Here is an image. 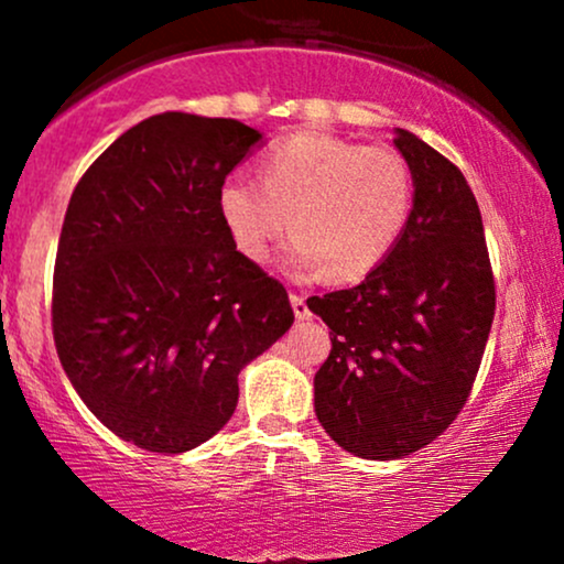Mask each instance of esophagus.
<instances>
[{"instance_id":"34e87169","label":"esophagus","mask_w":564,"mask_h":564,"mask_svg":"<svg viewBox=\"0 0 564 564\" xmlns=\"http://www.w3.org/2000/svg\"><path fill=\"white\" fill-rule=\"evenodd\" d=\"M291 307H294L296 321H310V318H313V313H310V307H307V300H304L302 294H291Z\"/></svg>"}]
</instances>
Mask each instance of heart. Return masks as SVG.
I'll list each match as a JSON object with an SVG mask.
<instances>
[{"label": "heart", "mask_w": 564, "mask_h": 564, "mask_svg": "<svg viewBox=\"0 0 564 564\" xmlns=\"http://www.w3.org/2000/svg\"><path fill=\"white\" fill-rule=\"evenodd\" d=\"M260 180L228 174L217 215L232 246L251 262L283 249L294 275L326 270L336 281L371 273L403 236L413 209V174L394 148L360 145L326 132H296L260 159Z\"/></svg>", "instance_id": "obj_1"}]
</instances>
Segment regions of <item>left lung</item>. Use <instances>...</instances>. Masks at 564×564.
<instances>
[{
    "label": "left lung",
    "mask_w": 564,
    "mask_h": 564,
    "mask_svg": "<svg viewBox=\"0 0 564 564\" xmlns=\"http://www.w3.org/2000/svg\"><path fill=\"white\" fill-rule=\"evenodd\" d=\"M394 148L413 174V209L390 254L358 286L310 296L332 328L315 373V416L339 448L371 462L411 456L467 403L496 313L475 193L408 129Z\"/></svg>",
    "instance_id": "left-lung-1"
}]
</instances>
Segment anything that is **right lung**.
<instances>
[{
  "label": "right lung",
  "mask_w": 564,
  "mask_h": 564,
  "mask_svg": "<svg viewBox=\"0 0 564 564\" xmlns=\"http://www.w3.org/2000/svg\"><path fill=\"white\" fill-rule=\"evenodd\" d=\"M236 119L166 111L127 129L68 200L53 278L63 371L113 435L185 453L230 422L238 373L294 323L246 260L217 187L262 145Z\"/></svg>",
  "instance_id": "right-lung-1"
}]
</instances>
